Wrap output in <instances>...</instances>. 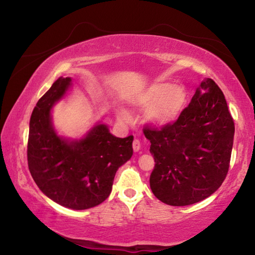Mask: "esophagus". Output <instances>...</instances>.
I'll list each match as a JSON object with an SVG mask.
<instances>
[{"instance_id":"obj_1","label":"esophagus","mask_w":255,"mask_h":255,"mask_svg":"<svg viewBox=\"0 0 255 255\" xmlns=\"http://www.w3.org/2000/svg\"><path fill=\"white\" fill-rule=\"evenodd\" d=\"M132 148H133V150H135V152H138V150L140 149V141L137 139V138H135V139H133V141H132Z\"/></svg>"}]
</instances>
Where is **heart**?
<instances>
[{
    "label": "heart",
    "instance_id": "1",
    "mask_svg": "<svg viewBox=\"0 0 255 255\" xmlns=\"http://www.w3.org/2000/svg\"><path fill=\"white\" fill-rule=\"evenodd\" d=\"M187 103V93L182 86L171 83H157L145 92L136 102L141 110L148 111L147 118L152 124L163 126L179 117ZM118 118L128 122L130 116L124 109H119Z\"/></svg>",
    "mask_w": 255,
    "mask_h": 255
}]
</instances>
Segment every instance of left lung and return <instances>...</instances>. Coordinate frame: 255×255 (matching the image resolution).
Returning a JSON list of instances; mask_svg holds the SVG:
<instances>
[{"label": "left lung", "instance_id": "1", "mask_svg": "<svg viewBox=\"0 0 255 255\" xmlns=\"http://www.w3.org/2000/svg\"><path fill=\"white\" fill-rule=\"evenodd\" d=\"M173 123L161 129L145 125L155 166L149 184L158 200L188 206L221 187L230 169L234 120L224 93L208 79Z\"/></svg>", "mask_w": 255, "mask_h": 255}]
</instances>
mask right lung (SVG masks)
I'll return each mask as SVG.
<instances>
[{
  "mask_svg": "<svg viewBox=\"0 0 255 255\" xmlns=\"http://www.w3.org/2000/svg\"><path fill=\"white\" fill-rule=\"evenodd\" d=\"M71 81L59 77L37 102L30 118L27 156L32 179L47 197L60 206L82 210L109 197L118 167L131 157L133 137H115L106 125H97L80 140L57 136L50 109Z\"/></svg>",
  "mask_w": 255,
  "mask_h": 255,
  "instance_id": "1",
  "label": "right lung"
}]
</instances>
